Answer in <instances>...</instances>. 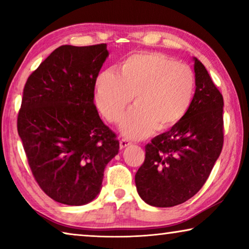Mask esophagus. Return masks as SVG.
<instances>
[{
	"label": "esophagus",
	"mask_w": 249,
	"mask_h": 249,
	"mask_svg": "<svg viewBox=\"0 0 249 249\" xmlns=\"http://www.w3.org/2000/svg\"><path fill=\"white\" fill-rule=\"evenodd\" d=\"M130 145H131V142L125 141V139H121V141H120V149H124V148L128 147V146H130Z\"/></svg>",
	"instance_id": "obj_1"
}]
</instances>
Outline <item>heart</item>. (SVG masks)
<instances>
[{
	"mask_svg": "<svg viewBox=\"0 0 249 249\" xmlns=\"http://www.w3.org/2000/svg\"><path fill=\"white\" fill-rule=\"evenodd\" d=\"M195 90L192 69L160 53H137L127 57L120 73L105 70L96 81V104L111 122L121 119L134 100L137 105L125 114L120 131L141 139L158 129L176 124L188 111Z\"/></svg>",
	"mask_w": 249,
	"mask_h": 249,
	"instance_id": "b5f03b06",
	"label": "heart"
}]
</instances>
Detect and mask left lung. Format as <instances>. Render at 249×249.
Here are the masks:
<instances>
[{
  "label": "left lung",
  "instance_id": "1",
  "mask_svg": "<svg viewBox=\"0 0 249 249\" xmlns=\"http://www.w3.org/2000/svg\"><path fill=\"white\" fill-rule=\"evenodd\" d=\"M196 90L181 120L145 146L135 176L138 195L148 205L185 203L206 182L223 146V97L203 63L193 57Z\"/></svg>",
  "mask_w": 249,
  "mask_h": 249
}]
</instances>
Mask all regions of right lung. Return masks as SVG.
<instances>
[{"label": "right lung", "instance_id": "add662e5", "mask_svg": "<svg viewBox=\"0 0 249 249\" xmlns=\"http://www.w3.org/2000/svg\"><path fill=\"white\" fill-rule=\"evenodd\" d=\"M107 56V44L60 46L23 88L18 134L37 183L57 203L80 206L96 198L105 166L119 153L94 105Z\"/></svg>", "mask_w": 249, "mask_h": 249}]
</instances>
